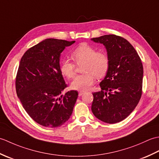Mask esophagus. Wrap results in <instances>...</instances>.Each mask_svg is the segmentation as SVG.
Here are the masks:
<instances>
[{
    "instance_id": "obj_1",
    "label": "esophagus",
    "mask_w": 159,
    "mask_h": 159,
    "mask_svg": "<svg viewBox=\"0 0 159 159\" xmlns=\"http://www.w3.org/2000/svg\"><path fill=\"white\" fill-rule=\"evenodd\" d=\"M83 93H84V92H83V91H80V92H79V96H81Z\"/></svg>"
}]
</instances>
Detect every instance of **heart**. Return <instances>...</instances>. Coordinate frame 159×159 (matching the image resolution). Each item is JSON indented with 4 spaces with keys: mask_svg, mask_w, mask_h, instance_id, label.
<instances>
[{
    "mask_svg": "<svg viewBox=\"0 0 159 159\" xmlns=\"http://www.w3.org/2000/svg\"><path fill=\"white\" fill-rule=\"evenodd\" d=\"M72 57L78 66H82L84 73L75 77L71 83V88L75 90L85 91L93 85L95 76L100 79L106 75L109 68V56L105 52L96 51L93 47L82 43L74 50ZM62 75L67 79H72L75 75L76 65L69 59L63 60L60 65Z\"/></svg>",
    "mask_w": 159,
    "mask_h": 159,
    "instance_id": "obj_1",
    "label": "heart"
}]
</instances>
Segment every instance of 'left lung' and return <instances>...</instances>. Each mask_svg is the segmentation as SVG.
<instances>
[{
    "label": "left lung",
    "instance_id": "1",
    "mask_svg": "<svg viewBox=\"0 0 159 159\" xmlns=\"http://www.w3.org/2000/svg\"><path fill=\"white\" fill-rule=\"evenodd\" d=\"M92 40L106 47L110 61L100 83L101 91L93 93L92 113L105 123L120 122L133 112L141 99L142 62L134 47L120 36L105 35Z\"/></svg>",
    "mask_w": 159,
    "mask_h": 159
}]
</instances>
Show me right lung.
<instances>
[{"label":"right lung","mask_w":159,"mask_h":159,"mask_svg":"<svg viewBox=\"0 0 159 159\" xmlns=\"http://www.w3.org/2000/svg\"><path fill=\"white\" fill-rule=\"evenodd\" d=\"M74 42L46 39L26 50L20 60L17 96L29 116L43 126H61L72 113L79 94L74 90L61 94L67 84L60 71L59 57Z\"/></svg>","instance_id":"obj_1"}]
</instances>
